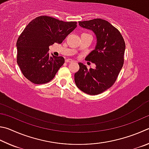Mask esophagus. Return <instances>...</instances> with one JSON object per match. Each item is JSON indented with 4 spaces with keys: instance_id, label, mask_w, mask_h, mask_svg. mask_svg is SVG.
I'll return each mask as SVG.
<instances>
[{
    "instance_id": "esophagus-1",
    "label": "esophagus",
    "mask_w": 149,
    "mask_h": 149,
    "mask_svg": "<svg viewBox=\"0 0 149 149\" xmlns=\"http://www.w3.org/2000/svg\"><path fill=\"white\" fill-rule=\"evenodd\" d=\"M73 61V60L71 59H65V62L66 63H71Z\"/></svg>"
}]
</instances>
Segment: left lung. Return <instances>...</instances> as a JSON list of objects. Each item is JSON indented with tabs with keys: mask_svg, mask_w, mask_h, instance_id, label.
Returning <instances> with one entry per match:
<instances>
[{
	"mask_svg": "<svg viewBox=\"0 0 149 149\" xmlns=\"http://www.w3.org/2000/svg\"><path fill=\"white\" fill-rule=\"evenodd\" d=\"M83 28L92 30L97 38L95 48L86 57L95 63V69H88L82 63L74 74V82L87 94L97 95L111 88L116 82L124 64L126 44L116 28L100 18L79 22Z\"/></svg>",
	"mask_w": 149,
	"mask_h": 149,
	"instance_id": "left-lung-1",
	"label": "left lung"
}]
</instances>
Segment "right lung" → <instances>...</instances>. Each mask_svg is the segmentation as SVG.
<instances>
[{
    "mask_svg": "<svg viewBox=\"0 0 149 149\" xmlns=\"http://www.w3.org/2000/svg\"><path fill=\"white\" fill-rule=\"evenodd\" d=\"M77 24L42 15L26 26L16 43L17 63L26 79L35 84H46L54 79L65 59L49 56V46L61 44Z\"/></svg>",
    "mask_w": 149,
    "mask_h": 149,
    "instance_id": "add662e5",
    "label": "right lung"
}]
</instances>
